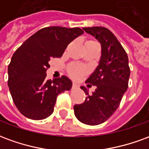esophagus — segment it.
<instances>
[{
    "label": "esophagus",
    "mask_w": 149,
    "mask_h": 149,
    "mask_svg": "<svg viewBox=\"0 0 149 149\" xmlns=\"http://www.w3.org/2000/svg\"><path fill=\"white\" fill-rule=\"evenodd\" d=\"M79 88V85H78V84H77V83L73 82V83H72V89H76V88Z\"/></svg>",
    "instance_id": "34e87169"
}]
</instances>
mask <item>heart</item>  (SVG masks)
<instances>
[{
  "label": "heart",
  "mask_w": 149,
  "mask_h": 149,
  "mask_svg": "<svg viewBox=\"0 0 149 149\" xmlns=\"http://www.w3.org/2000/svg\"><path fill=\"white\" fill-rule=\"evenodd\" d=\"M86 68L81 65H72L68 68V73L72 77L80 78L85 73Z\"/></svg>",
  "instance_id": "1"
}]
</instances>
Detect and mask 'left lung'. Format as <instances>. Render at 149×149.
<instances>
[{
    "label": "left lung",
    "mask_w": 149,
    "mask_h": 149,
    "mask_svg": "<svg viewBox=\"0 0 149 149\" xmlns=\"http://www.w3.org/2000/svg\"><path fill=\"white\" fill-rule=\"evenodd\" d=\"M101 44V57L96 70L86 81L97 88L92 95L81 87L88 97L84 103L74 105L76 117L82 123L97 125L106 121L120 105L128 87L130 68L127 52L112 32L104 27L83 29Z\"/></svg>",
    "instance_id": "1"
}]
</instances>
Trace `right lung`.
<instances>
[{
	"mask_svg": "<svg viewBox=\"0 0 149 149\" xmlns=\"http://www.w3.org/2000/svg\"><path fill=\"white\" fill-rule=\"evenodd\" d=\"M84 31L80 28L52 26L37 31L13 55L8 67V85L15 105L32 120H43L52 114L56 97L72 88L65 76L46 79L50 59L61 57L69 43Z\"/></svg>",
	"mask_w": 149,
	"mask_h": 149,
	"instance_id": "1",
	"label": "right lung"
}]
</instances>
